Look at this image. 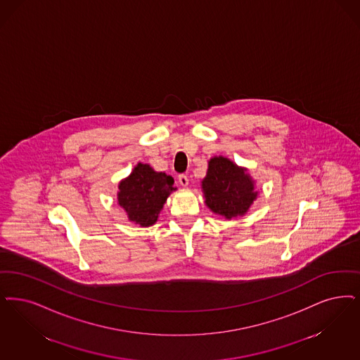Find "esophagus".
I'll return each mask as SVG.
<instances>
[{"label":"esophagus","instance_id":"obj_1","mask_svg":"<svg viewBox=\"0 0 360 360\" xmlns=\"http://www.w3.org/2000/svg\"><path fill=\"white\" fill-rule=\"evenodd\" d=\"M178 182L181 184V186H188V178H187V175H185V174H181V175L178 176Z\"/></svg>","mask_w":360,"mask_h":360}]
</instances>
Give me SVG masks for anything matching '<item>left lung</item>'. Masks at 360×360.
Instances as JSON below:
<instances>
[{
  "instance_id": "8db88e82",
  "label": "left lung",
  "mask_w": 360,
  "mask_h": 360,
  "mask_svg": "<svg viewBox=\"0 0 360 360\" xmlns=\"http://www.w3.org/2000/svg\"><path fill=\"white\" fill-rule=\"evenodd\" d=\"M201 188L205 205L226 219L245 216L259 197L256 181L249 170L222 155L207 162Z\"/></svg>"
}]
</instances>
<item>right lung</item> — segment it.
Masks as SVG:
<instances>
[{
    "label": "right lung",
    "instance_id": "1",
    "mask_svg": "<svg viewBox=\"0 0 360 360\" xmlns=\"http://www.w3.org/2000/svg\"><path fill=\"white\" fill-rule=\"evenodd\" d=\"M117 205L127 218L142 228L153 226L169 195L176 190L173 176L155 172L150 165L139 162L124 179L119 182Z\"/></svg>",
    "mask_w": 360,
    "mask_h": 360
}]
</instances>
